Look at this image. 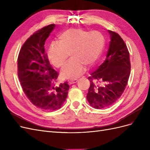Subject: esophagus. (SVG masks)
Segmentation results:
<instances>
[{
	"mask_svg": "<svg viewBox=\"0 0 150 150\" xmlns=\"http://www.w3.org/2000/svg\"><path fill=\"white\" fill-rule=\"evenodd\" d=\"M77 81H78V80H71L69 81V84L71 85V84H74V83H76Z\"/></svg>",
	"mask_w": 150,
	"mask_h": 150,
	"instance_id": "34e87169",
	"label": "esophagus"
}]
</instances>
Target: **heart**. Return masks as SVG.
I'll use <instances>...</instances> for the list:
<instances>
[{
	"label": "heart",
	"instance_id": "1",
	"mask_svg": "<svg viewBox=\"0 0 150 150\" xmlns=\"http://www.w3.org/2000/svg\"><path fill=\"white\" fill-rule=\"evenodd\" d=\"M58 44L53 43L48 49V59L57 68L64 66L70 55L71 59L62 70L61 76L66 79H76L83 74L86 67H92L102 53L103 36L98 32H90L71 28L58 37Z\"/></svg>",
	"mask_w": 150,
	"mask_h": 150
}]
</instances>
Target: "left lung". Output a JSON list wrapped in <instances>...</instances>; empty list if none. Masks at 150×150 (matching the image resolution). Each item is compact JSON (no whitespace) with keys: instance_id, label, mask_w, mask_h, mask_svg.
Masks as SVG:
<instances>
[{"instance_id":"left-lung-1","label":"left lung","mask_w":150,"mask_h":150,"mask_svg":"<svg viewBox=\"0 0 150 150\" xmlns=\"http://www.w3.org/2000/svg\"><path fill=\"white\" fill-rule=\"evenodd\" d=\"M110 36L107 58L88 77L90 86L86 98L96 109L110 107L125 89L131 70L128 48L116 32L108 30Z\"/></svg>"}]
</instances>
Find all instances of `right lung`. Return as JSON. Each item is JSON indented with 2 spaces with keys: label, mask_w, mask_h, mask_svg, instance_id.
Wrapping results in <instances>:
<instances>
[{
  "label": "right lung",
  "mask_w": 150,
  "mask_h": 150,
  "mask_svg": "<svg viewBox=\"0 0 150 150\" xmlns=\"http://www.w3.org/2000/svg\"><path fill=\"white\" fill-rule=\"evenodd\" d=\"M55 27L50 24L32 35L22 45L17 59L23 92L33 105L46 111L60 108L70 88L67 82L55 86L59 74L52 69L45 54V41Z\"/></svg>",
  "instance_id": "1"
}]
</instances>
